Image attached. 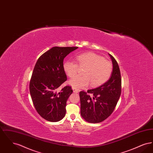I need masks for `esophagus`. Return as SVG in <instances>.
<instances>
[{
    "mask_svg": "<svg viewBox=\"0 0 153 153\" xmlns=\"http://www.w3.org/2000/svg\"><path fill=\"white\" fill-rule=\"evenodd\" d=\"M72 89H73V92L75 93V94H77L79 92V90L76 89V88H72Z\"/></svg>",
    "mask_w": 153,
    "mask_h": 153,
    "instance_id": "1",
    "label": "esophagus"
}]
</instances>
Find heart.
I'll return each mask as SVG.
<instances>
[{
	"instance_id": "1",
	"label": "heart",
	"mask_w": 153,
	"mask_h": 153,
	"mask_svg": "<svg viewBox=\"0 0 153 153\" xmlns=\"http://www.w3.org/2000/svg\"><path fill=\"white\" fill-rule=\"evenodd\" d=\"M80 69H84L82 76H76L69 81L73 88L82 89L91 83L92 87H97L106 82L113 71L112 64L102 56L92 52L85 53L76 57V62L66 61L63 69L69 77H73Z\"/></svg>"
}]
</instances>
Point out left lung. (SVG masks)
Wrapping results in <instances>:
<instances>
[{
    "mask_svg": "<svg viewBox=\"0 0 153 153\" xmlns=\"http://www.w3.org/2000/svg\"><path fill=\"white\" fill-rule=\"evenodd\" d=\"M113 64V71L109 80L101 86L80 92L81 115L92 123L102 122L113 112L120 96L122 79L119 65L109 54Z\"/></svg>",
    "mask_w": 153,
    "mask_h": 153,
    "instance_id": "obj_1",
    "label": "left lung"
}]
</instances>
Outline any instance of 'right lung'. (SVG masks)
<instances>
[{"instance_id": "right-lung-1", "label": "right lung", "mask_w": 153, "mask_h": 153, "mask_svg": "<svg viewBox=\"0 0 153 153\" xmlns=\"http://www.w3.org/2000/svg\"><path fill=\"white\" fill-rule=\"evenodd\" d=\"M78 47H53L38 59L30 81V93L34 106L45 120L55 122L65 117L66 102L73 92L66 85L58 88L66 80L63 69L66 56Z\"/></svg>"}]
</instances>
